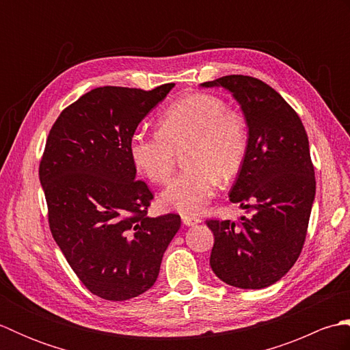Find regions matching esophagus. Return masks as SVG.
Segmentation results:
<instances>
[{
	"instance_id": "esophagus-1",
	"label": "esophagus",
	"mask_w": 350,
	"mask_h": 350,
	"mask_svg": "<svg viewBox=\"0 0 350 350\" xmlns=\"http://www.w3.org/2000/svg\"><path fill=\"white\" fill-rule=\"evenodd\" d=\"M182 222L185 226H196L198 222H202V219L197 218V217H188V215H182Z\"/></svg>"
}]
</instances>
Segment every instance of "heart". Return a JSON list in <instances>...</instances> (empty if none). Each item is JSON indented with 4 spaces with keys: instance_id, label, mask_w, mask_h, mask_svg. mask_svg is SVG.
<instances>
[{
    "instance_id": "heart-1",
    "label": "heart",
    "mask_w": 350,
    "mask_h": 350,
    "mask_svg": "<svg viewBox=\"0 0 350 350\" xmlns=\"http://www.w3.org/2000/svg\"><path fill=\"white\" fill-rule=\"evenodd\" d=\"M250 133L241 113L227 108L218 96L189 94L168 105L158 118V131L139 128L132 133L129 154L135 167L154 183H165L183 152L185 167L165 191L167 209L196 215L209 202L222 180L233 179L247 158Z\"/></svg>"
}]
</instances>
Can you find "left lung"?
Returning <instances> with one entry per match:
<instances>
[{
  "mask_svg": "<svg viewBox=\"0 0 350 350\" xmlns=\"http://www.w3.org/2000/svg\"><path fill=\"white\" fill-rule=\"evenodd\" d=\"M202 85L232 93L250 133L230 202L251 215L206 221L215 236L211 267L230 286L263 288L284 277L306 242L316 194L307 132L281 94L257 78L227 75Z\"/></svg>",
  "mask_w": 350,
  "mask_h": 350,
  "instance_id": "1",
  "label": "left lung"
}]
</instances>
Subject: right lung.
I'll list each match as a JSON object with an SVG mask.
<instances>
[{
	"label": "right lung",
	"instance_id": "right-lung-1",
	"mask_svg": "<svg viewBox=\"0 0 350 350\" xmlns=\"http://www.w3.org/2000/svg\"><path fill=\"white\" fill-rule=\"evenodd\" d=\"M174 84L98 87L52 124L39 165L52 237L81 282L107 301L144 293L180 228L176 213L147 217L153 194L135 180L129 143Z\"/></svg>",
	"mask_w": 350,
	"mask_h": 350
}]
</instances>
